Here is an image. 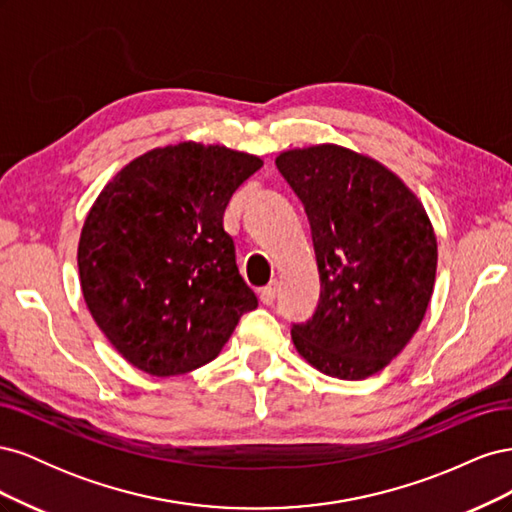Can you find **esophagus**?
<instances>
[{"instance_id": "1", "label": "esophagus", "mask_w": 512, "mask_h": 512, "mask_svg": "<svg viewBox=\"0 0 512 512\" xmlns=\"http://www.w3.org/2000/svg\"><path fill=\"white\" fill-rule=\"evenodd\" d=\"M275 294H277V284L275 282H271L269 286H265L260 290V301L265 303V305H273V301H275Z\"/></svg>"}]
</instances>
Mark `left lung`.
I'll use <instances>...</instances> for the list:
<instances>
[{
    "label": "left lung",
    "instance_id": "left-lung-1",
    "mask_svg": "<svg viewBox=\"0 0 512 512\" xmlns=\"http://www.w3.org/2000/svg\"><path fill=\"white\" fill-rule=\"evenodd\" d=\"M301 198L320 273L314 316L292 324L303 359L339 380L378 374L421 327L438 241L421 200L393 170L339 145L275 158Z\"/></svg>",
    "mask_w": 512,
    "mask_h": 512
}]
</instances>
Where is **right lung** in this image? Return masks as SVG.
<instances>
[{
  "mask_svg": "<svg viewBox=\"0 0 512 512\" xmlns=\"http://www.w3.org/2000/svg\"><path fill=\"white\" fill-rule=\"evenodd\" d=\"M260 166L224 145L158 147L123 166L89 209L79 241L85 303L145 374L179 376L213 361L256 309L224 211Z\"/></svg>",
  "mask_w": 512,
  "mask_h": 512,
  "instance_id": "right-lung-1",
  "label": "right lung"
}]
</instances>
